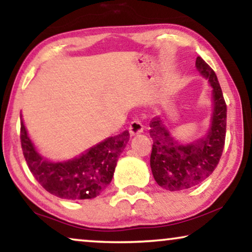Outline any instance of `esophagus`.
<instances>
[{
    "label": "esophagus",
    "mask_w": 252,
    "mask_h": 252,
    "mask_svg": "<svg viewBox=\"0 0 252 252\" xmlns=\"http://www.w3.org/2000/svg\"><path fill=\"white\" fill-rule=\"evenodd\" d=\"M129 133L130 135L134 136V135H137V134H141L143 132V125L142 123L140 122V120L137 119H134L132 123L129 124Z\"/></svg>",
    "instance_id": "34e87169"
}]
</instances>
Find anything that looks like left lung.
Here are the masks:
<instances>
[{"instance_id":"left-lung-1","label":"left lung","mask_w":252,"mask_h":252,"mask_svg":"<svg viewBox=\"0 0 252 252\" xmlns=\"http://www.w3.org/2000/svg\"><path fill=\"white\" fill-rule=\"evenodd\" d=\"M198 71L209 79L213 88L212 124L208 135L190 144H180L173 139L160 118L150 122L153 150L150 166L154 178L161 188L170 191L194 187L209 178L221 158L226 137L227 106L215 71L196 58Z\"/></svg>"}]
</instances>
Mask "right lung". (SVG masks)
<instances>
[{
  "mask_svg": "<svg viewBox=\"0 0 252 252\" xmlns=\"http://www.w3.org/2000/svg\"><path fill=\"white\" fill-rule=\"evenodd\" d=\"M128 140L129 133L125 130L91 148L80 157L51 163L36 153L20 118V142L31 173L47 191L65 199L94 198L104 191Z\"/></svg>",
  "mask_w": 252,
  "mask_h": 252,
  "instance_id": "obj_1",
  "label": "right lung"
}]
</instances>
